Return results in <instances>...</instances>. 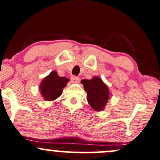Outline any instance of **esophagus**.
I'll list each match as a JSON object with an SVG mask.
<instances>
[{
    "label": "esophagus",
    "mask_w": 160,
    "mask_h": 160,
    "mask_svg": "<svg viewBox=\"0 0 160 160\" xmlns=\"http://www.w3.org/2000/svg\"><path fill=\"white\" fill-rule=\"evenodd\" d=\"M71 81L73 82V83H78V82L80 81V77H77V76H72Z\"/></svg>",
    "instance_id": "34e87169"
}]
</instances>
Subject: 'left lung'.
I'll return each mask as SVG.
<instances>
[{"mask_svg": "<svg viewBox=\"0 0 160 160\" xmlns=\"http://www.w3.org/2000/svg\"><path fill=\"white\" fill-rule=\"evenodd\" d=\"M81 83L87 93V101L92 108L97 111L103 110L110 96L107 86L97 77H94L92 80L84 79Z\"/></svg>", "mask_w": 160, "mask_h": 160, "instance_id": "8db88e82", "label": "left lung"}]
</instances>
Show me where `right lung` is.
Instances as JSON below:
<instances>
[{"label":"right lung","mask_w":160,"mask_h":160,"mask_svg":"<svg viewBox=\"0 0 160 160\" xmlns=\"http://www.w3.org/2000/svg\"><path fill=\"white\" fill-rule=\"evenodd\" d=\"M69 79L64 77H59L55 71L51 72L45 77L40 86V93L46 100H53L60 97L63 88L66 87Z\"/></svg>","instance_id":"right-lung-1"}]
</instances>
